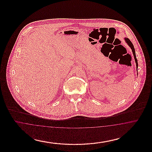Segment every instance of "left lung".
<instances>
[{"instance_id": "8db88e82", "label": "left lung", "mask_w": 152, "mask_h": 152, "mask_svg": "<svg viewBox=\"0 0 152 152\" xmlns=\"http://www.w3.org/2000/svg\"><path fill=\"white\" fill-rule=\"evenodd\" d=\"M125 40L126 42L129 45V46L130 47V48H131V49H132V50L133 53V56H134V59H135V61H136V67H137V58H136V53H135V50H134V46H133V44L131 42V41H130V40H129L128 38H125Z\"/></svg>"}]
</instances>
